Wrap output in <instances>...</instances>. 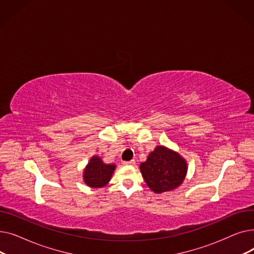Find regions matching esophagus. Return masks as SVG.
I'll use <instances>...</instances> for the list:
<instances>
[{"label":"esophagus","mask_w":254,"mask_h":254,"mask_svg":"<svg viewBox=\"0 0 254 254\" xmlns=\"http://www.w3.org/2000/svg\"><path fill=\"white\" fill-rule=\"evenodd\" d=\"M123 164H124V165H126V166H128V165H130V166H134V165H135V161H134V159H131V161L124 162Z\"/></svg>","instance_id":"1"}]
</instances>
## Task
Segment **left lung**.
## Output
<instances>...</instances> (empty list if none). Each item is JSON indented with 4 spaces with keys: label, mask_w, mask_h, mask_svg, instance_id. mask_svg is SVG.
<instances>
[{
    "label": "left lung",
    "mask_w": 254,
    "mask_h": 254,
    "mask_svg": "<svg viewBox=\"0 0 254 254\" xmlns=\"http://www.w3.org/2000/svg\"><path fill=\"white\" fill-rule=\"evenodd\" d=\"M140 170L148 188L156 193H162L182 183L188 165L178 153L157 146L148 155L147 161L141 164Z\"/></svg>",
    "instance_id": "left-lung-1"
}]
</instances>
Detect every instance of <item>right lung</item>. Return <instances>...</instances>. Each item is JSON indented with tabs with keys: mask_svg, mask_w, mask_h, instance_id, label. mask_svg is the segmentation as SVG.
Returning <instances> with one entry per match:
<instances>
[{
	"mask_svg": "<svg viewBox=\"0 0 254 254\" xmlns=\"http://www.w3.org/2000/svg\"><path fill=\"white\" fill-rule=\"evenodd\" d=\"M114 169V165H106L100 157L93 156L84 171V182L91 188H102L110 181Z\"/></svg>",
	"mask_w": 254,
	"mask_h": 254,
	"instance_id": "1",
	"label": "right lung"
}]
</instances>
